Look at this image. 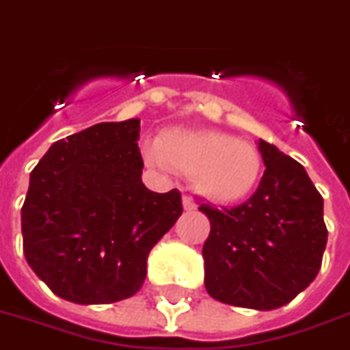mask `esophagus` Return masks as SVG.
Here are the masks:
<instances>
[{"mask_svg": "<svg viewBox=\"0 0 350 350\" xmlns=\"http://www.w3.org/2000/svg\"><path fill=\"white\" fill-rule=\"evenodd\" d=\"M183 204H185V210H188V212H191V210L197 208L196 201H193V199H191L190 196L183 197Z\"/></svg>", "mask_w": 350, "mask_h": 350, "instance_id": "esophagus-1", "label": "esophagus"}]
</instances>
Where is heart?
<instances>
[{
	"mask_svg": "<svg viewBox=\"0 0 350 350\" xmlns=\"http://www.w3.org/2000/svg\"><path fill=\"white\" fill-rule=\"evenodd\" d=\"M147 153L157 164L190 175L193 188L217 203L245 199L262 177L258 149L219 131L170 129Z\"/></svg>",
	"mask_w": 350,
	"mask_h": 350,
	"instance_id": "1",
	"label": "heart"
}]
</instances>
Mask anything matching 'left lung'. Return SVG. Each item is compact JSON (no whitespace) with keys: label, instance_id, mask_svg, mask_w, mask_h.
<instances>
[{"label":"left lung","instance_id":"8db88e82","mask_svg":"<svg viewBox=\"0 0 350 350\" xmlns=\"http://www.w3.org/2000/svg\"><path fill=\"white\" fill-rule=\"evenodd\" d=\"M265 172L245 203L199 210L210 221L204 288L215 301L275 310L306 290L327 247L323 197L297 160L260 140Z\"/></svg>","mask_w":350,"mask_h":350}]
</instances>
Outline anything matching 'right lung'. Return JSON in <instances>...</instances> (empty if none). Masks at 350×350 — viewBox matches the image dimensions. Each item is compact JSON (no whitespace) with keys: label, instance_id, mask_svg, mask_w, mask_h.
<instances>
[{"label":"right lung","instance_id":"right-lung-1","mask_svg":"<svg viewBox=\"0 0 350 350\" xmlns=\"http://www.w3.org/2000/svg\"><path fill=\"white\" fill-rule=\"evenodd\" d=\"M140 120L97 123L55 142L22 206L23 254L55 295L109 304L135 295L147 256L183 214L180 191L142 183Z\"/></svg>","mask_w":350,"mask_h":350}]
</instances>
